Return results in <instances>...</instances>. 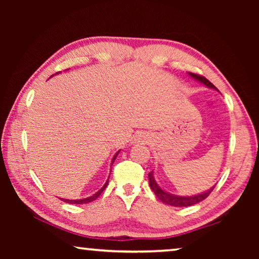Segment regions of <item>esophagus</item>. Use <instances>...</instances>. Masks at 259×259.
<instances>
[{
	"label": "esophagus",
	"mask_w": 259,
	"mask_h": 259,
	"mask_svg": "<svg viewBox=\"0 0 259 259\" xmlns=\"http://www.w3.org/2000/svg\"><path fill=\"white\" fill-rule=\"evenodd\" d=\"M139 139H142V140H143V142H144V140H145V137H144V138H139Z\"/></svg>",
	"instance_id": "obj_1"
}]
</instances>
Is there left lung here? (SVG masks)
Returning <instances> with one entry per match:
<instances>
[{
    "label": "left lung",
    "instance_id": "1",
    "mask_svg": "<svg viewBox=\"0 0 259 259\" xmlns=\"http://www.w3.org/2000/svg\"><path fill=\"white\" fill-rule=\"evenodd\" d=\"M188 75H190L192 78H194L195 81L202 83V84L207 88H210V89L218 91L217 88L214 87L211 82L208 81L205 77L198 75V74H193V73H188ZM148 181H150L151 190L154 192L156 198L161 200L163 203L172 205V207H190V205L199 203V202H201V201H203L205 198H208L210 193H211L214 188V185H213L211 188H210V190L202 192V193H199V194L182 196V195L171 194V193L166 192L163 190V188H161L154 178V171H151L150 174H148Z\"/></svg>",
    "mask_w": 259,
    "mask_h": 259
}]
</instances>
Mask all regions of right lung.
Masks as SVG:
<instances>
[{
	"label": "right lung",
	"mask_w": 259,
	"mask_h": 259,
	"mask_svg": "<svg viewBox=\"0 0 259 259\" xmlns=\"http://www.w3.org/2000/svg\"><path fill=\"white\" fill-rule=\"evenodd\" d=\"M56 74H58V73H56ZM120 153V151H117L116 153H115V155L113 156V159H112V162H111V168H112V165H113V163H114V161H115V159H116V156H117V154H119ZM108 179H109V177L107 178V181H106V183L104 184V186L100 188V190L98 191V192H96L94 195H90V196H88V198H84V199H78V200H69V199H63L61 198L60 200H63L64 202H66V203H72V204H83V203H89V202H93V201H95L96 199L98 198V196L102 194L103 193V191L105 190V188L107 187V185H108Z\"/></svg>",
	"instance_id": "add662e5"
}]
</instances>
